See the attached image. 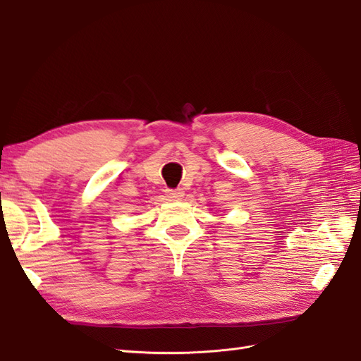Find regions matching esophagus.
Masks as SVG:
<instances>
[{"mask_svg": "<svg viewBox=\"0 0 361 361\" xmlns=\"http://www.w3.org/2000/svg\"><path fill=\"white\" fill-rule=\"evenodd\" d=\"M183 190H180V188H178V190H169L167 191V197L170 199V200H180L182 197H183Z\"/></svg>", "mask_w": 361, "mask_h": 361, "instance_id": "1", "label": "esophagus"}]
</instances>
